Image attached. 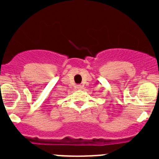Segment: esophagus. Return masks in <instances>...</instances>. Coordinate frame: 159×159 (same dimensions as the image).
<instances>
[{
	"label": "esophagus",
	"instance_id": "34e87169",
	"mask_svg": "<svg viewBox=\"0 0 159 159\" xmlns=\"http://www.w3.org/2000/svg\"><path fill=\"white\" fill-rule=\"evenodd\" d=\"M77 88H78V89H81V88H82V87H81V85H80V84H79V85L77 86Z\"/></svg>",
	"mask_w": 159,
	"mask_h": 159
}]
</instances>
